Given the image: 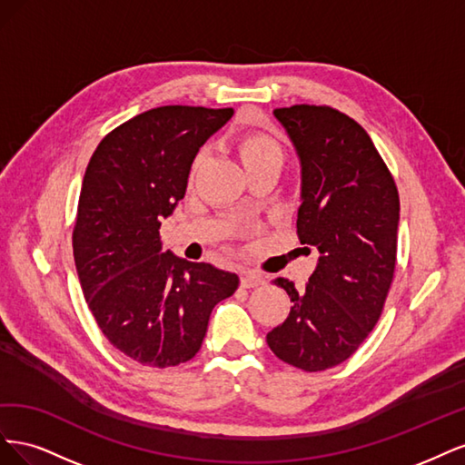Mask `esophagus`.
Wrapping results in <instances>:
<instances>
[{
  "label": "esophagus",
  "instance_id": "esophagus-1",
  "mask_svg": "<svg viewBox=\"0 0 465 465\" xmlns=\"http://www.w3.org/2000/svg\"><path fill=\"white\" fill-rule=\"evenodd\" d=\"M241 285H242L244 289L260 287V285H263V275L258 273V272H254V270H246V272H242V275H241Z\"/></svg>",
  "mask_w": 465,
  "mask_h": 465
}]
</instances>
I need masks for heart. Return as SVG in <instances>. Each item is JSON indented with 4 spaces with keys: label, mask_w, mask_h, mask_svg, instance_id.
<instances>
[{
    "label": "heart",
    "mask_w": 465,
    "mask_h": 465,
    "mask_svg": "<svg viewBox=\"0 0 465 465\" xmlns=\"http://www.w3.org/2000/svg\"><path fill=\"white\" fill-rule=\"evenodd\" d=\"M238 154H241V161L246 168L256 166V164H263V163H279L283 159V153H281L279 143L275 142L273 137L265 135V134H246L236 143ZM202 161V157L195 159L193 166H198Z\"/></svg>",
    "instance_id": "obj_1"
}]
</instances>
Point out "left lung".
<instances>
[{
	"label": "left lung",
	"mask_w": 465,
	"mask_h": 465,
	"mask_svg": "<svg viewBox=\"0 0 465 465\" xmlns=\"http://www.w3.org/2000/svg\"><path fill=\"white\" fill-rule=\"evenodd\" d=\"M301 159V244L320 252L304 289L273 279L291 312L267 333L283 362L306 372L337 367L376 326L396 272L400 195L362 125L331 106L275 108Z\"/></svg>",
	"instance_id": "1"
}]
</instances>
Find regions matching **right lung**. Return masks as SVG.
Returning a JSON list of instances; mask_svg holds the SVG:
<instances>
[{"label":"right lung","instance_id":"obj_1","mask_svg":"<svg viewBox=\"0 0 465 465\" xmlns=\"http://www.w3.org/2000/svg\"><path fill=\"white\" fill-rule=\"evenodd\" d=\"M232 112L151 108L104 135L87 164L74 227L81 289L110 345L143 367L195 357L211 311L238 289L234 273L163 252L159 234L195 154Z\"/></svg>","mask_w":465,"mask_h":465}]
</instances>
